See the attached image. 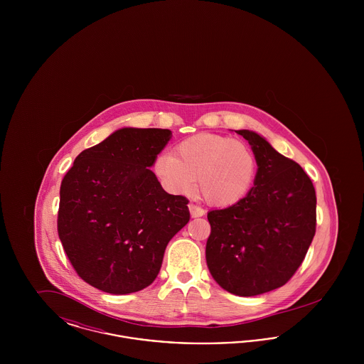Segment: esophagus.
<instances>
[{
  "label": "esophagus",
  "mask_w": 364,
  "mask_h": 364,
  "mask_svg": "<svg viewBox=\"0 0 364 364\" xmlns=\"http://www.w3.org/2000/svg\"><path fill=\"white\" fill-rule=\"evenodd\" d=\"M188 208H190V214L192 218H198V217L205 215V210L202 208H199V206H195V205L190 203Z\"/></svg>",
  "instance_id": "34e87169"
}]
</instances>
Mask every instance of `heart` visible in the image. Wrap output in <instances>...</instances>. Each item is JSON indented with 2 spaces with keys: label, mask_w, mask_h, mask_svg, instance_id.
Masks as SVG:
<instances>
[{
  "label": "heart",
  "mask_w": 364,
  "mask_h": 364,
  "mask_svg": "<svg viewBox=\"0 0 364 364\" xmlns=\"http://www.w3.org/2000/svg\"><path fill=\"white\" fill-rule=\"evenodd\" d=\"M153 171L164 187L173 193H188L196 186L208 205L235 206L251 190L257 161L251 149L240 140L199 134L183 140L176 156L164 153L156 156Z\"/></svg>",
  "instance_id": "heart-1"
}]
</instances>
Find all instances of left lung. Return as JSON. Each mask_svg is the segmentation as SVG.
Here are the masks:
<instances>
[{
	"instance_id": "8db88e82",
	"label": "left lung",
	"mask_w": 364,
	"mask_h": 364,
	"mask_svg": "<svg viewBox=\"0 0 364 364\" xmlns=\"http://www.w3.org/2000/svg\"><path fill=\"white\" fill-rule=\"evenodd\" d=\"M248 140L258 165L254 187L235 206L208 211L206 262L215 282L237 296L285 285L315 235L316 196L303 168L254 131Z\"/></svg>"
}]
</instances>
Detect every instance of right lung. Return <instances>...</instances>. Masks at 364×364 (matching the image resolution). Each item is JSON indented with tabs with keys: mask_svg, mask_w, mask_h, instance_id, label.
<instances>
[{
	"mask_svg": "<svg viewBox=\"0 0 364 364\" xmlns=\"http://www.w3.org/2000/svg\"><path fill=\"white\" fill-rule=\"evenodd\" d=\"M172 138L161 128H120L82 151L60 188L57 229L79 277L106 294L156 279L165 248L190 221L188 200L150 169Z\"/></svg>",
	"mask_w": 364,
	"mask_h": 364,
	"instance_id": "add662e5",
	"label": "right lung"
}]
</instances>
